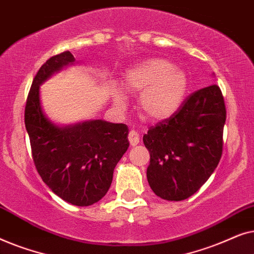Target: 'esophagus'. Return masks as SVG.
I'll return each instance as SVG.
<instances>
[{
    "instance_id": "obj_1",
    "label": "esophagus",
    "mask_w": 254,
    "mask_h": 254,
    "mask_svg": "<svg viewBox=\"0 0 254 254\" xmlns=\"http://www.w3.org/2000/svg\"><path fill=\"white\" fill-rule=\"evenodd\" d=\"M128 140H129L130 145L135 147V145H137L138 142H140V135H138L136 130H130L129 134H128Z\"/></svg>"
}]
</instances>
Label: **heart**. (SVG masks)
Returning a JSON list of instances; mask_svg holds the SVG:
<instances>
[{"label": "heart", "instance_id": "b5f03b06", "mask_svg": "<svg viewBox=\"0 0 254 254\" xmlns=\"http://www.w3.org/2000/svg\"><path fill=\"white\" fill-rule=\"evenodd\" d=\"M125 85L131 93H141L138 110L150 121H162L173 116L185 100L189 79L184 71L175 69L171 62L151 59L129 69ZM114 105L126 107V98L121 90L113 95Z\"/></svg>", "mask_w": 254, "mask_h": 254}]
</instances>
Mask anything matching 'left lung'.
I'll return each instance as SVG.
<instances>
[{
    "mask_svg": "<svg viewBox=\"0 0 254 254\" xmlns=\"http://www.w3.org/2000/svg\"><path fill=\"white\" fill-rule=\"evenodd\" d=\"M227 119L220 86L208 85L184 100L168 119L149 127L147 178L156 195L182 201L193 195L216 169L223 151Z\"/></svg>",
    "mask_w": 254,
    "mask_h": 254,
    "instance_id": "1",
    "label": "left lung"
}]
</instances>
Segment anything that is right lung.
I'll use <instances>...</instances> for the list:
<instances>
[{"instance_id": "obj_1", "label": "right lung", "mask_w": 254, "mask_h": 254, "mask_svg": "<svg viewBox=\"0 0 254 254\" xmlns=\"http://www.w3.org/2000/svg\"><path fill=\"white\" fill-rule=\"evenodd\" d=\"M74 61V55L65 51L41 65L27 96L24 119L34 165L43 182L62 200L84 207L98 202L107 193L114 168L129 142L125 124L93 120L58 127L45 117L39 85Z\"/></svg>"}]
</instances>
